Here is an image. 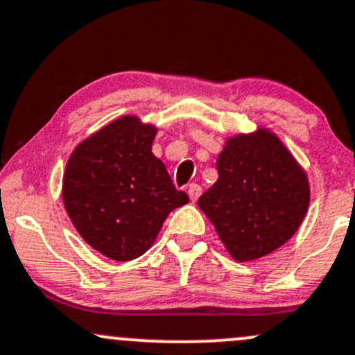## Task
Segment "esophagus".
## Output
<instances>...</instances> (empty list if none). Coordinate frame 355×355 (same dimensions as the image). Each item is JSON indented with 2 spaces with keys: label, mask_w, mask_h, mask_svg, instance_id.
Wrapping results in <instances>:
<instances>
[{
  "label": "esophagus",
  "mask_w": 355,
  "mask_h": 355,
  "mask_svg": "<svg viewBox=\"0 0 355 355\" xmlns=\"http://www.w3.org/2000/svg\"><path fill=\"white\" fill-rule=\"evenodd\" d=\"M187 192H189L190 200H197V199H199L200 193H202V189H200L197 184H190L189 189H187Z\"/></svg>",
  "instance_id": "esophagus-1"
}]
</instances>
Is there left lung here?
<instances>
[{
    "label": "left lung",
    "instance_id": "1",
    "mask_svg": "<svg viewBox=\"0 0 355 355\" xmlns=\"http://www.w3.org/2000/svg\"><path fill=\"white\" fill-rule=\"evenodd\" d=\"M218 180L197 200L238 262L262 259L303 223L309 206L304 170L268 129L230 137L219 153Z\"/></svg>",
    "mask_w": 355,
    "mask_h": 355
}]
</instances>
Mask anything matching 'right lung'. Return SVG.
Segmentation results:
<instances>
[{"label": "right lung", "instance_id": "right-lung-1", "mask_svg": "<svg viewBox=\"0 0 355 355\" xmlns=\"http://www.w3.org/2000/svg\"><path fill=\"white\" fill-rule=\"evenodd\" d=\"M155 125L124 115L81 141L71 153L62 200L87 243L117 262L151 248L173 209L189 202L153 155Z\"/></svg>", "mask_w": 355, "mask_h": 355}]
</instances>
